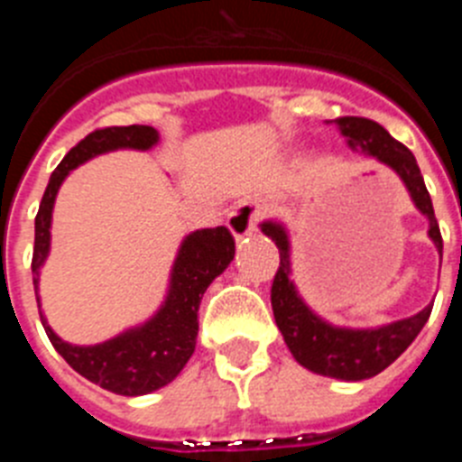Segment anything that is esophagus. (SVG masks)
Masks as SVG:
<instances>
[{
    "label": "esophagus",
    "instance_id": "esophagus-1",
    "mask_svg": "<svg viewBox=\"0 0 462 462\" xmlns=\"http://www.w3.org/2000/svg\"><path fill=\"white\" fill-rule=\"evenodd\" d=\"M261 217V208L259 203L254 201H243L238 208H236L231 215H228V228L234 234L236 240H243L247 236H252L256 231V224H259Z\"/></svg>",
    "mask_w": 462,
    "mask_h": 462
}]
</instances>
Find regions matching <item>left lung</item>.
I'll list each match as a JSON object with an SVG mask.
<instances>
[{"instance_id": "obj_1", "label": "left lung", "mask_w": 462, "mask_h": 462, "mask_svg": "<svg viewBox=\"0 0 462 462\" xmlns=\"http://www.w3.org/2000/svg\"><path fill=\"white\" fill-rule=\"evenodd\" d=\"M336 125L340 126L349 148H361L363 152L379 159L382 164L400 175L414 206L430 222L428 236L442 256V234H439L430 194H428L414 154L402 143L395 141L382 125L368 120V117H337ZM261 231L280 250V268H277L271 289L275 324L282 330L289 352L303 368L324 374V377L345 379V382L370 379L382 373L383 368H389L426 326L432 305H426L414 317L377 326V328H342V326L328 324L317 317L303 303V298L298 296L296 284L291 282V254H289V236L284 226L268 219L261 224Z\"/></svg>"}]
</instances>
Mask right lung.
Returning <instances> with one entry per match:
<instances>
[{"instance_id":"add662e5","label":"right lung","mask_w":462,"mask_h":462,"mask_svg":"<svg viewBox=\"0 0 462 462\" xmlns=\"http://www.w3.org/2000/svg\"><path fill=\"white\" fill-rule=\"evenodd\" d=\"M157 141L159 134L152 126H106V129L88 134L76 148L69 150L67 157L52 171L39 212H36L34 256H32L34 289H39V271L51 252L52 206H55V196L64 178L76 166L97 154L122 148L150 150L157 145ZM234 236L226 226L201 228L187 236L180 245V252L175 256L169 293L159 312L143 326L125 330L101 345H69L62 337L55 336V330L48 326L46 317L39 310L41 324L60 356L85 379L117 395L152 393L173 382L194 354L201 298L210 287V282L222 275L224 268L234 261ZM36 303H39V296H36Z\"/></svg>"}]
</instances>
